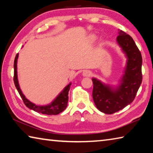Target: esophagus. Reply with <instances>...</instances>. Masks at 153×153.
I'll return each instance as SVG.
<instances>
[{"mask_svg":"<svg viewBox=\"0 0 153 153\" xmlns=\"http://www.w3.org/2000/svg\"><path fill=\"white\" fill-rule=\"evenodd\" d=\"M92 72L89 70H84L82 73V76L84 77H90L92 76Z\"/></svg>","mask_w":153,"mask_h":153,"instance_id":"obj_1","label":"esophagus"}]
</instances>
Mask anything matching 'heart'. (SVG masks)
Masks as SVG:
<instances>
[{
  "label": "heart",
  "mask_w": 153,
  "mask_h": 153,
  "mask_svg": "<svg viewBox=\"0 0 153 153\" xmlns=\"http://www.w3.org/2000/svg\"><path fill=\"white\" fill-rule=\"evenodd\" d=\"M95 38H96V37H95V36H91V37H90V40H91L92 41H94V40H95Z\"/></svg>",
  "instance_id": "obj_1"
}]
</instances>
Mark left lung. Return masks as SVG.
Segmentation results:
<instances>
[{
  "label": "left lung",
  "mask_w": 153,
  "mask_h": 153,
  "mask_svg": "<svg viewBox=\"0 0 153 153\" xmlns=\"http://www.w3.org/2000/svg\"><path fill=\"white\" fill-rule=\"evenodd\" d=\"M117 42L127 58L124 74L117 86L105 84L93 77L92 97L98 110L113 114L133 102L142 83V58L130 36L119 30Z\"/></svg>",
  "instance_id": "8db88e82"
}]
</instances>
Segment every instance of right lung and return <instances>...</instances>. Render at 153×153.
<instances>
[{"label": "right lung", "mask_w": 153, "mask_h": 153, "mask_svg": "<svg viewBox=\"0 0 153 153\" xmlns=\"http://www.w3.org/2000/svg\"><path fill=\"white\" fill-rule=\"evenodd\" d=\"M19 56V54H17L15 56V61H14V83L15 85V87L19 92V94H20L21 97H22L23 101H24V104L27 107H28L30 109L38 112L39 113L42 114H46V115H58L59 113H61L65 109L67 102H68V94L69 89H70V86L71 85V83L70 82L69 84L64 88V89L59 93V94L56 97L53 101H52L51 103L46 105H36L34 103L30 101L29 100L27 99V98L25 97L24 94L22 93V90L20 89L19 82H18L17 78V59Z\"/></svg>", "instance_id": "add662e5"}]
</instances>
